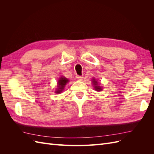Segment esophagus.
Segmentation results:
<instances>
[{
    "mask_svg": "<svg viewBox=\"0 0 154 154\" xmlns=\"http://www.w3.org/2000/svg\"><path fill=\"white\" fill-rule=\"evenodd\" d=\"M78 80L82 81L83 79V76H78Z\"/></svg>",
    "mask_w": 154,
    "mask_h": 154,
    "instance_id": "esophagus-1",
    "label": "esophagus"
}]
</instances>
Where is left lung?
I'll list each match as a JSON object with an SVG mask.
<instances>
[{"label": "left lung", "mask_w": 154, "mask_h": 154, "mask_svg": "<svg viewBox=\"0 0 154 154\" xmlns=\"http://www.w3.org/2000/svg\"><path fill=\"white\" fill-rule=\"evenodd\" d=\"M92 80V84H93V85H94V87L95 90L96 91H100L101 90L102 88L100 86H99L98 83H97V81L94 78H93Z\"/></svg>", "instance_id": "obj_1"}]
</instances>
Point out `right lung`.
Masks as SVG:
<instances>
[{
    "label": "right lung",
    "instance_id": "1",
    "mask_svg": "<svg viewBox=\"0 0 154 154\" xmlns=\"http://www.w3.org/2000/svg\"><path fill=\"white\" fill-rule=\"evenodd\" d=\"M67 82H69V80L67 78H66L64 76L60 77L58 81V86H57L58 88H57V91H55L56 93L59 94L60 92H62L63 88L65 86H66V85L67 84Z\"/></svg>",
    "mask_w": 154,
    "mask_h": 154
}]
</instances>
